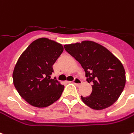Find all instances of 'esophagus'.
Returning <instances> with one entry per match:
<instances>
[{
	"mask_svg": "<svg viewBox=\"0 0 134 134\" xmlns=\"http://www.w3.org/2000/svg\"><path fill=\"white\" fill-rule=\"evenodd\" d=\"M81 83H82V81L80 80V79H79L78 77H75V79L73 80V83H75L77 86H79L80 84H81Z\"/></svg>",
	"mask_w": 134,
	"mask_h": 134,
	"instance_id": "esophagus-1",
	"label": "esophagus"
}]
</instances>
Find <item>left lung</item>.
<instances>
[{"label":"left lung","mask_w":134,"mask_h":134,"mask_svg":"<svg viewBox=\"0 0 134 134\" xmlns=\"http://www.w3.org/2000/svg\"><path fill=\"white\" fill-rule=\"evenodd\" d=\"M64 49L83 68L86 80L93 83L92 92L81 99L93 109H103L115 102L126 84L122 63L106 48L93 41L64 45Z\"/></svg>","instance_id":"8db88e82"}]
</instances>
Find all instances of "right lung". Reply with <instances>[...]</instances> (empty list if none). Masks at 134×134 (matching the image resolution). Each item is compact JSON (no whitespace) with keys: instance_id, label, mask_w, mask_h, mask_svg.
<instances>
[{"instance_id":"add662e5","label":"right lung","mask_w":134,"mask_h":134,"mask_svg":"<svg viewBox=\"0 0 134 134\" xmlns=\"http://www.w3.org/2000/svg\"><path fill=\"white\" fill-rule=\"evenodd\" d=\"M62 45L46 38L33 41L19 58L13 80L19 95L37 107L51 105L60 98L64 86L51 79L53 64L63 52Z\"/></svg>"}]
</instances>
